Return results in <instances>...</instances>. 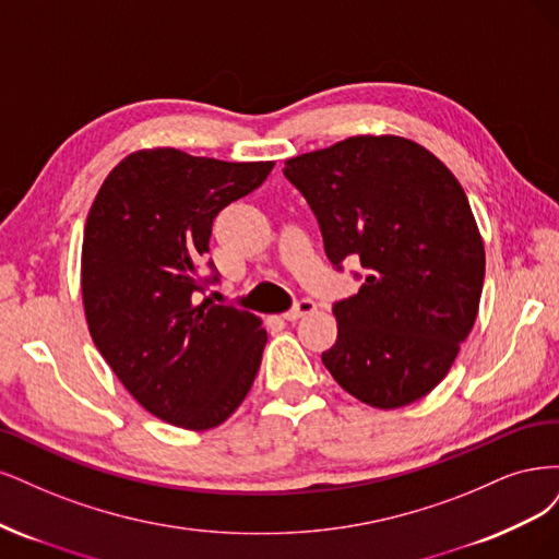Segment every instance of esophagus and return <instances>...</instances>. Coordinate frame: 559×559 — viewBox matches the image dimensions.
Masks as SVG:
<instances>
[{
    "label": "esophagus",
    "mask_w": 559,
    "mask_h": 559,
    "mask_svg": "<svg viewBox=\"0 0 559 559\" xmlns=\"http://www.w3.org/2000/svg\"><path fill=\"white\" fill-rule=\"evenodd\" d=\"M313 311H316V301H311V299H299L290 311L283 313V318L295 322V320H299V318H304V316H309V313H313Z\"/></svg>",
    "instance_id": "34e87169"
}]
</instances>
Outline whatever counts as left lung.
I'll return each instance as SVG.
<instances>
[{
  "mask_svg": "<svg viewBox=\"0 0 559 559\" xmlns=\"http://www.w3.org/2000/svg\"><path fill=\"white\" fill-rule=\"evenodd\" d=\"M334 266L365 283L334 304L322 365L355 400L402 408L435 390L474 330L485 248L469 200L443 162L397 134H359L285 159Z\"/></svg>",
  "mask_w": 559,
  "mask_h": 559,
  "instance_id": "1",
  "label": "left lung"
}]
</instances>
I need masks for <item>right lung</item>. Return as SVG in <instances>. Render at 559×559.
Here are the masks:
<instances>
[{"instance_id":"add662e5","label":"right lung","mask_w":559,"mask_h":559,"mask_svg":"<svg viewBox=\"0 0 559 559\" xmlns=\"http://www.w3.org/2000/svg\"><path fill=\"white\" fill-rule=\"evenodd\" d=\"M274 162L141 148L104 178L81 250L90 336L132 397L190 431L223 425L255 381L266 330L255 313L194 301L211 225L264 183Z\"/></svg>"}]
</instances>
